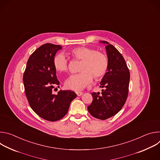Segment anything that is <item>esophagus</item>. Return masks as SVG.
I'll return each instance as SVG.
<instances>
[{"label":"esophagus","instance_id":"esophagus-1","mask_svg":"<svg viewBox=\"0 0 160 160\" xmlns=\"http://www.w3.org/2000/svg\"><path fill=\"white\" fill-rule=\"evenodd\" d=\"M76 94L78 96H80L83 94V92H76Z\"/></svg>","mask_w":160,"mask_h":160}]
</instances>
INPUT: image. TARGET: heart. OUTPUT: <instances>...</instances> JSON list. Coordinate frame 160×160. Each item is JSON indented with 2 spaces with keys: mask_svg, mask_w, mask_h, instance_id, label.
I'll use <instances>...</instances> for the list:
<instances>
[{
  "mask_svg": "<svg viewBox=\"0 0 160 160\" xmlns=\"http://www.w3.org/2000/svg\"><path fill=\"white\" fill-rule=\"evenodd\" d=\"M68 55L75 60L81 61L80 73L72 75L64 83L66 88L79 90L84 88L94 78H102L106 73L109 62L107 56L100 51L88 47H77L68 52ZM56 70L59 73L68 71V61L62 54L56 55L53 59Z\"/></svg>",
  "mask_w": 160,
  "mask_h": 160,
  "instance_id": "obj_1",
  "label": "heart"
}]
</instances>
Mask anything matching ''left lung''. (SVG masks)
Wrapping results in <instances>:
<instances>
[{"instance_id":"1","label":"left lung","mask_w":160,"mask_h":160,"mask_svg":"<svg viewBox=\"0 0 160 160\" xmlns=\"http://www.w3.org/2000/svg\"><path fill=\"white\" fill-rule=\"evenodd\" d=\"M106 46L109 66L103 77L100 87L102 93L93 92L92 103L87 107L92 117L106 120L118 113L125 104L128 94L130 72L127 63L120 52L106 41Z\"/></svg>"}]
</instances>
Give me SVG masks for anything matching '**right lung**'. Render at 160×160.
<instances>
[{
	"label": "right lung",
	"instance_id": "1",
	"mask_svg": "<svg viewBox=\"0 0 160 160\" xmlns=\"http://www.w3.org/2000/svg\"><path fill=\"white\" fill-rule=\"evenodd\" d=\"M61 49V45L50 43L41 45L30 56L22 78L30 107L40 117L50 122L63 118L77 97L72 90H60L58 94H53V88L59 85L53 59Z\"/></svg>",
	"mask_w": 160,
	"mask_h": 160
}]
</instances>
